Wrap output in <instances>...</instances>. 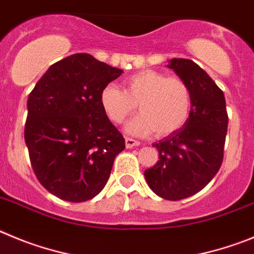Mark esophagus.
<instances>
[{
	"label": "esophagus",
	"mask_w": 254,
	"mask_h": 254,
	"mask_svg": "<svg viewBox=\"0 0 254 254\" xmlns=\"http://www.w3.org/2000/svg\"><path fill=\"white\" fill-rule=\"evenodd\" d=\"M138 145H140V141L131 138H125V147H127V149H131L132 147H138Z\"/></svg>",
	"instance_id": "esophagus-1"
}]
</instances>
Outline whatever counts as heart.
I'll use <instances>...</instances> for the list:
<instances>
[{"label": "heart", "instance_id": "heart-1", "mask_svg": "<svg viewBox=\"0 0 254 254\" xmlns=\"http://www.w3.org/2000/svg\"><path fill=\"white\" fill-rule=\"evenodd\" d=\"M124 90L110 83L100 95V102L111 122L120 124L136 109L138 116L127 124L134 135L168 136L181 130L191 113V91L180 77L164 72L144 69L127 77Z\"/></svg>", "mask_w": 254, "mask_h": 254}]
</instances>
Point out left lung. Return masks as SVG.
Here are the masks:
<instances>
[{"label": "left lung", "mask_w": 254, "mask_h": 254, "mask_svg": "<svg viewBox=\"0 0 254 254\" xmlns=\"http://www.w3.org/2000/svg\"><path fill=\"white\" fill-rule=\"evenodd\" d=\"M168 68L189 84L191 113L181 130L155 141L159 161L144 176L154 193L177 201L195 195L218 173L228 130L225 97L195 62L173 58Z\"/></svg>", "instance_id": "1"}]
</instances>
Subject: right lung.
<instances>
[{
    "instance_id": "1",
    "label": "right lung",
    "mask_w": 254,
    "mask_h": 254,
    "mask_svg": "<svg viewBox=\"0 0 254 254\" xmlns=\"http://www.w3.org/2000/svg\"><path fill=\"white\" fill-rule=\"evenodd\" d=\"M123 74L86 53L50 65L27 99L25 143L39 182L57 197L83 202L101 192L125 140L100 95Z\"/></svg>"
}]
</instances>
